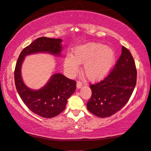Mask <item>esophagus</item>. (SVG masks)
I'll return each instance as SVG.
<instances>
[{
  "label": "esophagus",
  "mask_w": 151,
  "mask_h": 151,
  "mask_svg": "<svg viewBox=\"0 0 151 151\" xmlns=\"http://www.w3.org/2000/svg\"><path fill=\"white\" fill-rule=\"evenodd\" d=\"M82 86V82L80 81H78L77 82V88H80Z\"/></svg>",
  "instance_id": "34e87169"
}]
</instances>
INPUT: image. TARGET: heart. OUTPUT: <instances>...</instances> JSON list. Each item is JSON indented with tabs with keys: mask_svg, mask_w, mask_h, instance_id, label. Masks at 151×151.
Returning a JSON list of instances; mask_svg holds the SVG:
<instances>
[{
	"mask_svg": "<svg viewBox=\"0 0 151 151\" xmlns=\"http://www.w3.org/2000/svg\"><path fill=\"white\" fill-rule=\"evenodd\" d=\"M74 56L67 54L64 67L73 75L79 71V64L84 65L86 77L91 82H97L106 77L115 62V54L110 47L97 43H90L76 47Z\"/></svg>",
	"mask_w": 151,
	"mask_h": 151,
	"instance_id": "heart-1",
	"label": "heart"
}]
</instances>
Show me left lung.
<instances>
[{
	"label": "left lung",
	"instance_id": "8db88e82",
	"mask_svg": "<svg viewBox=\"0 0 151 151\" xmlns=\"http://www.w3.org/2000/svg\"><path fill=\"white\" fill-rule=\"evenodd\" d=\"M137 70L134 58L127 48L122 53L110 73L95 84H91V99L87 109L100 118L109 117L123 108L136 84Z\"/></svg>",
	"mask_w": 151,
	"mask_h": 151
}]
</instances>
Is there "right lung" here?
Returning <instances> with one entry per match:
<instances>
[{
	"label": "right lung",
	"instance_id": "right-lung-1",
	"mask_svg": "<svg viewBox=\"0 0 151 151\" xmlns=\"http://www.w3.org/2000/svg\"><path fill=\"white\" fill-rule=\"evenodd\" d=\"M61 42L60 39L45 37L36 39L21 52L15 68V84L19 97L29 110L43 118L54 117L65 110L67 99L76 91V82L61 73H56L43 88L33 91L24 84L21 66L25 56L30 54L48 52L60 56L62 50Z\"/></svg>",
	"mask_w": 151,
	"mask_h": 151
}]
</instances>
